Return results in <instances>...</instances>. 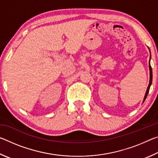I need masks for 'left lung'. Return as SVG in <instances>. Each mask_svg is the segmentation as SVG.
I'll return each instance as SVG.
<instances>
[{
	"instance_id": "obj_1",
	"label": "left lung",
	"mask_w": 158,
	"mask_h": 158,
	"mask_svg": "<svg viewBox=\"0 0 158 158\" xmlns=\"http://www.w3.org/2000/svg\"><path fill=\"white\" fill-rule=\"evenodd\" d=\"M150 58H151V57H150ZM149 69H150V81H149V85H148V89H147V90H146L145 97H144V99H143V102L145 101L146 98L147 97V95H148V94L150 87H151V85L152 84V79H153V73H152V68H151V65H150V62H149Z\"/></svg>"
}]
</instances>
